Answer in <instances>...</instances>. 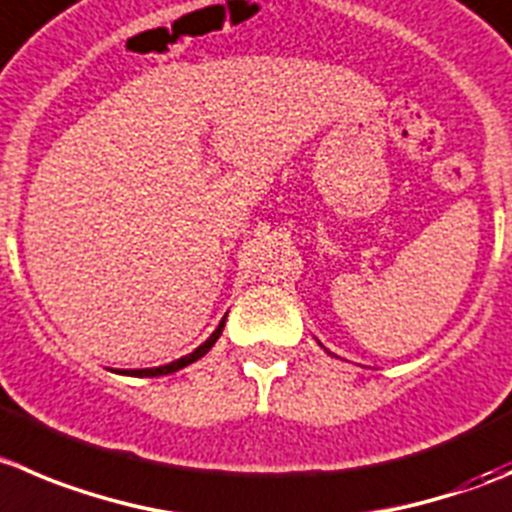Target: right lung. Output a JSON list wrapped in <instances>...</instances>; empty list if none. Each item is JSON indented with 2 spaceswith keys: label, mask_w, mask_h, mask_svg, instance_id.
Segmentation results:
<instances>
[{
  "label": "right lung",
  "mask_w": 512,
  "mask_h": 512,
  "mask_svg": "<svg viewBox=\"0 0 512 512\" xmlns=\"http://www.w3.org/2000/svg\"><path fill=\"white\" fill-rule=\"evenodd\" d=\"M223 326H226V316H223L221 324L216 326V332H213L211 337H208L206 342H203L201 347L196 349V352L186 354V357L175 359V362H170V364H163V367H153V369H123V372H118V374H130V377H163V374H173V372H178V369H183V367H188V364L198 362V359H201L203 354L211 352V347H213V344L218 342V337H221Z\"/></svg>",
  "instance_id": "add662e5"
}]
</instances>
